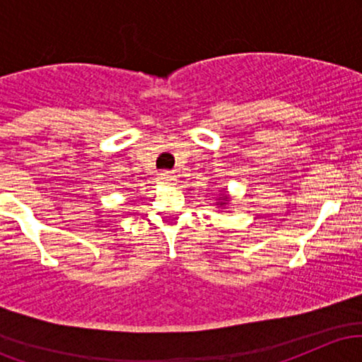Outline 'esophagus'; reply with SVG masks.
I'll use <instances>...</instances> for the list:
<instances>
[{
    "label": "esophagus",
    "instance_id": "esophagus-1",
    "mask_svg": "<svg viewBox=\"0 0 362 362\" xmlns=\"http://www.w3.org/2000/svg\"><path fill=\"white\" fill-rule=\"evenodd\" d=\"M158 182H160V184H165V185H175L177 177L170 172H163L158 175Z\"/></svg>",
    "mask_w": 362,
    "mask_h": 362
}]
</instances>
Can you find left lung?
<instances>
[{
  "mask_svg": "<svg viewBox=\"0 0 362 362\" xmlns=\"http://www.w3.org/2000/svg\"><path fill=\"white\" fill-rule=\"evenodd\" d=\"M216 206H218V209H226L230 206V195L226 194V189L219 192V197L216 199Z\"/></svg>",
  "mask_w": 362,
  "mask_h": 362,
  "instance_id": "1",
  "label": "left lung"
}]
</instances>
